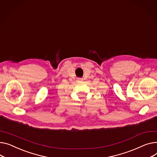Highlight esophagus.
Segmentation results:
<instances>
[{
  "mask_svg": "<svg viewBox=\"0 0 157 157\" xmlns=\"http://www.w3.org/2000/svg\"><path fill=\"white\" fill-rule=\"evenodd\" d=\"M82 80H83V79H82V78H78V81H79V82L82 81Z\"/></svg>",
  "mask_w": 157,
  "mask_h": 157,
  "instance_id": "1",
  "label": "esophagus"
}]
</instances>
